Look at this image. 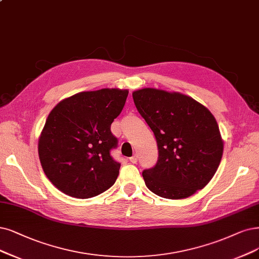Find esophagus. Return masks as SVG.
I'll return each instance as SVG.
<instances>
[{
	"mask_svg": "<svg viewBox=\"0 0 259 259\" xmlns=\"http://www.w3.org/2000/svg\"><path fill=\"white\" fill-rule=\"evenodd\" d=\"M129 160H130V162H131V163H133V164H135V163H137V162H138V155H135V156H132L131 158H129Z\"/></svg>",
	"mask_w": 259,
	"mask_h": 259,
	"instance_id": "1",
	"label": "esophagus"
}]
</instances>
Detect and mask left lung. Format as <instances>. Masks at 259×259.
I'll list each match as a JSON object with an SVG mask.
<instances>
[{"label":"left lung","mask_w":259,"mask_h":259,"mask_svg":"<svg viewBox=\"0 0 259 259\" xmlns=\"http://www.w3.org/2000/svg\"><path fill=\"white\" fill-rule=\"evenodd\" d=\"M132 97L158 145L156 165L143 170L147 188L169 199L186 198L202 190L215 174L223 155L213 115L179 93L143 89L133 92Z\"/></svg>","instance_id":"left-lung-1"}]
</instances>
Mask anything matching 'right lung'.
<instances>
[{
	"label": "right lung",
	"mask_w": 259,
	"mask_h": 259,
	"mask_svg": "<svg viewBox=\"0 0 259 259\" xmlns=\"http://www.w3.org/2000/svg\"><path fill=\"white\" fill-rule=\"evenodd\" d=\"M128 93L118 89L79 93L49 114L38 154L46 176L63 193L90 198L114 185L120 163L111 156L118 144L111 123L120 114Z\"/></svg>",
	"instance_id": "obj_1"
}]
</instances>
